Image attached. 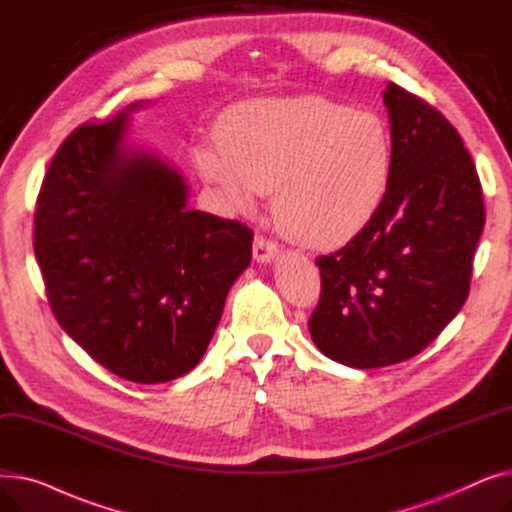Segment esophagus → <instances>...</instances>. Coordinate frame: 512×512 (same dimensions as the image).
<instances>
[{"label":"esophagus","mask_w":512,"mask_h":512,"mask_svg":"<svg viewBox=\"0 0 512 512\" xmlns=\"http://www.w3.org/2000/svg\"><path fill=\"white\" fill-rule=\"evenodd\" d=\"M278 253H280V249H278V242H276V240L265 238L263 234H257V236H255V240H253V257H255L259 263H270V261H274Z\"/></svg>","instance_id":"obj_1"}]
</instances>
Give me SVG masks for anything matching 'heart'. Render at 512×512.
Segmentation results:
<instances>
[{"label": "heart", "instance_id": "obj_1", "mask_svg": "<svg viewBox=\"0 0 512 512\" xmlns=\"http://www.w3.org/2000/svg\"><path fill=\"white\" fill-rule=\"evenodd\" d=\"M220 153L195 151L203 178L234 211L274 191L280 228L309 247L357 236L380 209L392 174L384 122L326 97L238 103L215 128Z\"/></svg>", "mask_w": 512, "mask_h": 512}]
</instances>
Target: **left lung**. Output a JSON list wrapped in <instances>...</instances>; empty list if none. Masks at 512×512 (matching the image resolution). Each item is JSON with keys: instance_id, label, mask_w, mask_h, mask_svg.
I'll return each instance as SVG.
<instances>
[{"instance_id": "8db88e82", "label": "left lung", "mask_w": 512, "mask_h": 512, "mask_svg": "<svg viewBox=\"0 0 512 512\" xmlns=\"http://www.w3.org/2000/svg\"><path fill=\"white\" fill-rule=\"evenodd\" d=\"M392 174L369 224L317 257L321 294L309 332L326 357L357 369L419 355L469 297L486 209L456 128L394 83L384 91Z\"/></svg>"}]
</instances>
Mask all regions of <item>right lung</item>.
Masks as SVG:
<instances>
[{
    "mask_svg": "<svg viewBox=\"0 0 512 512\" xmlns=\"http://www.w3.org/2000/svg\"><path fill=\"white\" fill-rule=\"evenodd\" d=\"M139 105L68 134L41 184L33 247L64 332L120 378L159 384L201 361L253 232L188 209L178 170L124 145Z\"/></svg>",
    "mask_w": 512,
    "mask_h": 512,
    "instance_id": "obj_1",
    "label": "right lung"
}]
</instances>
